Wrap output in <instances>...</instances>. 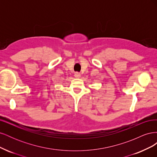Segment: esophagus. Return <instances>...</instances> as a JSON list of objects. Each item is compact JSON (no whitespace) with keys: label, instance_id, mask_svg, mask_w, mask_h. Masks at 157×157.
<instances>
[{"label":"esophagus","instance_id":"obj_1","mask_svg":"<svg viewBox=\"0 0 157 157\" xmlns=\"http://www.w3.org/2000/svg\"><path fill=\"white\" fill-rule=\"evenodd\" d=\"M75 77L76 78H79V77H80V74L78 72H76V73H75Z\"/></svg>","mask_w":157,"mask_h":157}]
</instances>
